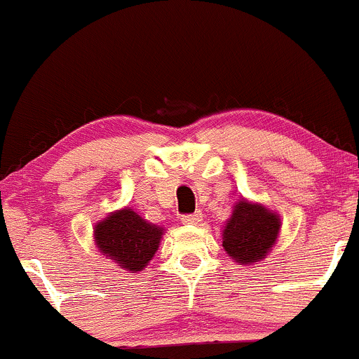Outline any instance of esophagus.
<instances>
[{
    "mask_svg": "<svg viewBox=\"0 0 359 359\" xmlns=\"http://www.w3.org/2000/svg\"><path fill=\"white\" fill-rule=\"evenodd\" d=\"M201 221H202V214L201 212L183 214V216H181V223H184V224H198Z\"/></svg>",
    "mask_w": 359,
    "mask_h": 359,
    "instance_id": "34e87169",
    "label": "esophagus"
}]
</instances>
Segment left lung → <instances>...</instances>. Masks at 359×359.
Wrapping results in <instances>:
<instances>
[{
	"label": "left lung",
	"mask_w": 359,
	"mask_h": 359,
	"mask_svg": "<svg viewBox=\"0 0 359 359\" xmlns=\"http://www.w3.org/2000/svg\"><path fill=\"white\" fill-rule=\"evenodd\" d=\"M280 231V219L266 207L240 201L223 231V247L231 259L254 264L269 252Z\"/></svg>",
	"instance_id": "obj_1"
}]
</instances>
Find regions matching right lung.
Returning <instances> with one entry per match:
<instances>
[{"label": "right lung", "mask_w": 359, "mask_h": 359, "mask_svg": "<svg viewBox=\"0 0 359 359\" xmlns=\"http://www.w3.org/2000/svg\"><path fill=\"white\" fill-rule=\"evenodd\" d=\"M162 228L147 223L135 210L123 209L100 221L95 240L103 256L112 257L121 268L142 271L158 249Z\"/></svg>", "instance_id": "right-lung-1"}]
</instances>
